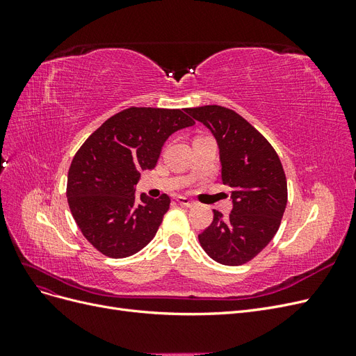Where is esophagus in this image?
Segmentation results:
<instances>
[{
  "label": "esophagus",
  "mask_w": 356,
  "mask_h": 356,
  "mask_svg": "<svg viewBox=\"0 0 356 356\" xmlns=\"http://www.w3.org/2000/svg\"><path fill=\"white\" fill-rule=\"evenodd\" d=\"M177 202H178L179 204H182V207H187V208H191V207H195V204H196L195 200H191V199H188V197H186V196H178V197H177Z\"/></svg>",
  "instance_id": "34e87169"
}]
</instances>
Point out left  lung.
<instances>
[{"mask_svg": "<svg viewBox=\"0 0 356 356\" xmlns=\"http://www.w3.org/2000/svg\"><path fill=\"white\" fill-rule=\"evenodd\" d=\"M217 139L221 179L232 187L227 218L213 211V221L199 234L212 260L241 266L261 252L281 225L288 190L281 160L270 143L242 115L220 105L187 108Z\"/></svg>", "mask_w": 356, "mask_h": 356, "instance_id": "left-lung-1", "label": "left lung"}]
</instances>
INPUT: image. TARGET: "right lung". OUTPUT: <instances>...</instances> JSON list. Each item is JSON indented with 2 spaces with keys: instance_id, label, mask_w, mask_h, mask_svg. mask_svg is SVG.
<instances>
[{
  "instance_id": "right-lung-1",
  "label": "right lung",
  "mask_w": 356,
  "mask_h": 356,
  "mask_svg": "<svg viewBox=\"0 0 356 356\" xmlns=\"http://www.w3.org/2000/svg\"><path fill=\"white\" fill-rule=\"evenodd\" d=\"M195 124L184 110L131 106L86 139L68 170L67 197L83 236L106 257L124 258L149 243L170 199L135 196L141 172L156 168L161 147Z\"/></svg>"
}]
</instances>
